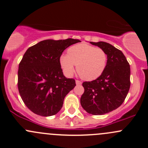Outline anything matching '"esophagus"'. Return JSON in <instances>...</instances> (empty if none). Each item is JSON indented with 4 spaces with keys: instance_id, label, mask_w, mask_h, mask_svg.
Returning <instances> with one entry per match:
<instances>
[{
    "instance_id": "esophagus-1",
    "label": "esophagus",
    "mask_w": 148,
    "mask_h": 148,
    "mask_svg": "<svg viewBox=\"0 0 148 148\" xmlns=\"http://www.w3.org/2000/svg\"><path fill=\"white\" fill-rule=\"evenodd\" d=\"M76 84H77V85H81L82 82L80 81H79V80H76Z\"/></svg>"
}]
</instances>
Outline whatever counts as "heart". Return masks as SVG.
Returning a JSON list of instances; mask_svg holds the SVG:
<instances>
[{
    "label": "heart",
    "instance_id": "heart-1",
    "mask_svg": "<svg viewBox=\"0 0 148 148\" xmlns=\"http://www.w3.org/2000/svg\"><path fill=\"white\" fill-rule=\"evenodd\" d=\"M107 62V53L102 49L86 44L71 46L67 54H62L59 59L61 67L67 77L74 74L76 65L80 77L86 81H93L100 77Z\"/></svg>",
    "mask_w": 148,
    "mask_h": 148
}]
</instances>
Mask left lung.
<instances>
[{"mask_svg": "<svg viewBox=\"0 0 148 148\" xmlns=\"http://www.w3.org/2000/svg\"><path fill=\"white\" fill-rule=\"evenodd\" d=\"M102 49L107 56L102 75L92 82H84V92L80 103L86 112L102 115L118 108L127 95L130 86V67L122 51L104 41L90 42Z\"/></svg>", "mask_w": 148, "mask_h": 148, "instance_id": "left-lung-1", "label": "left lung"}]
</instances>
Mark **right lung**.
<instances>
[{
	"mask_svg": "<svg viewBox=\"0 0 148 148\" xmlns=\"http://www.w3.org/2000/svg\"><path fill=\"white\" fill-rule=\"evenodd\" d=\"M78 42L74 38L47 39L27 49L19 64L18 88L31 112L49 117L60 111L64 97L76 83L64 77L59 59L67 47Z\"/></svg>",
	"mask_w": 148,
	"mask_h": 148,
	"instance_id": "obj_1",
	"label": "right lung"
}]
</instances>
